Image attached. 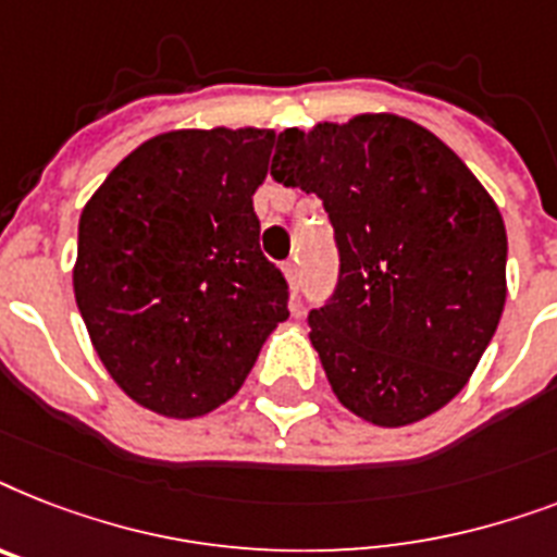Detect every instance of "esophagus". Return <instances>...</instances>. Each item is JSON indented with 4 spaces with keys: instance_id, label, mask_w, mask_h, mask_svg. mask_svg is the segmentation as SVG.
<instances>
[{
    "instance_id": "34e87169",
    "label": "esophagus",
    "mask_w": 557,
    "mask_h": 557,
    "mask_svg": "<svg viewBox=\"0 0 557 557\" xmlns=\"http://www.w3.org/2000/svg\"><path fill=\"white\" fill-rule=\"evenodd\" d=\"M282 270H284V278H287V284H290V290L299 293V261L293 258V261H287Z\"/></svg>"
}]
</instances>
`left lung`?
<instances>
[{
    "label": "left lung",
    "instance_id": "1",
    "mask_svg": "<svg viewBox=\"0 0 557 557\" xmlns=\"http://www.w3.org/2000/svg\"><path fill=\"white\" fill-rule=\"evenodd\" d=\"M275 181L322 198L339 287L310 313V345L359 420L403 429L466 388L506 305V226L429 128L391 111L284 128Z\"/></svg>",
    "mask_w": 557,
    "mask_h": 557
}]
</instances>
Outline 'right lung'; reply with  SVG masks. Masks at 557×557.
Returning <instances> with one entry per match:
<instances>
[{
    "mask_svg": "<svg viewBox=\"0 0 557 557\" xmlns=\"http://www.w3.org/2000/svg\"><path fill=\"white\" fill-rule=\"evenodd\" d=\"M273 128H172L111 169L79 215L74 299L137 405L193 420L235 397L290 315L258 247L252 195Z\"/></svg>",
    "mask_w": 557,
    "mask_h": 557,
    "instance_id": "right-lung-1",
    "label": "right lung"
}]
</instances>
